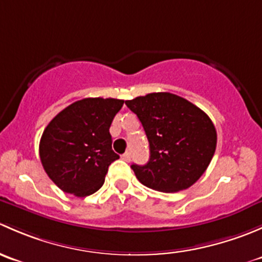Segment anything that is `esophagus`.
I'll list each match as a JSON object with an SVG mask.
<instances>
[{
	"mask_svg": "<svg viewBox=\"0 0 262 262\" xmlns=\"http://www.w3.org/2000/svg\"><path fill=\"white\" fill-rule=\"evenodd\" d=\"M121 158H123L124 161H126V162H129V161H130V158H132L130 152H125L123 156H121Z\"/></svg>",
	"mask_w": 262,
	"mask_h": 262,
	"instance_id": "34e87169",
	"label": "esophagus"
}]
</instances>
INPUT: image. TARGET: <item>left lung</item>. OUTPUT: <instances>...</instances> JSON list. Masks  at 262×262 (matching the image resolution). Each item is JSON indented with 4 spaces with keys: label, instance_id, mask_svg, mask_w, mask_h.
Returning a JSON list of instances; mask_svg holds the SVG:
<instances>
[{
    "label": "left lung",
    "instance_id": "1",
    "mask_svg": "<svg viewBox=\"0 0 262 262\" xmlns=\"http://www.w3.org/2000/svg\"><path fill=\"white\" fill-rule=\"evenodd\" d=\"M149 142V161L132 165L137 179L149 189L176 192L191 186L205 172L216 147L210 118L184 97L153 92L126 100Z\"/></svg>",
    "mask_w": 262,
    "mask_h": 262
}]
</instances>
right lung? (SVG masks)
Masks as SVG:
<instances>
[{"label": "right lung", "mask_w": 262, "mask_h": 262, "mask_svg": "<svg viewBox=\"0 0 262 262\" xmlns=\"http://www.w3.org/2000/svg\"><path fill=\"white\" fill-rule=\"evenodd\" d=\"M124 100L87 97L63 109L44 129L39 144L41 165L64 192L87 196L104 185L119 155L112 148L110 125Z\"/></svg>", "instance_id": "right-lung-1"}]
</instances>
